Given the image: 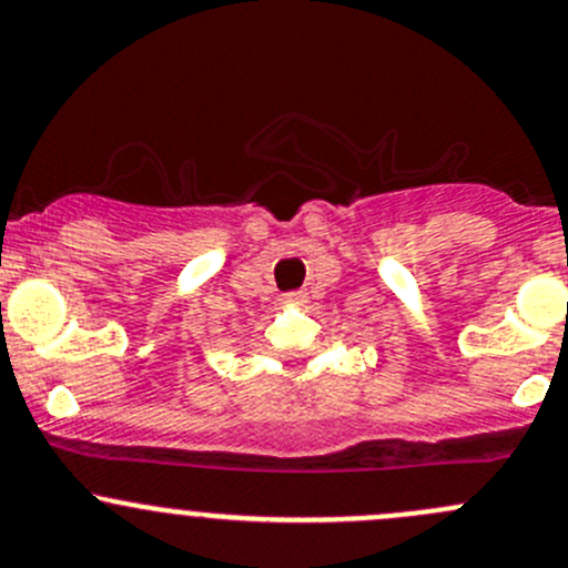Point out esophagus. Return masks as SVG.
I'll list each match as a JSON object with an SVG mask.
<instances>
[{
	"label": "esophagus",
	"instance_id": "34e87169",
	"mask_svg": "<svg viewBox=\"0 0 568 568\" xmlns=\"http://www.w3.org/2000/svg\"><path fill=\"white\" fill-rule=\"evenodd\" d=\"M284 303H303V292H286L282 295Z\"/></svg>",
	"mask_w": 568,
	"mask_h": 568
}]
</instances>
